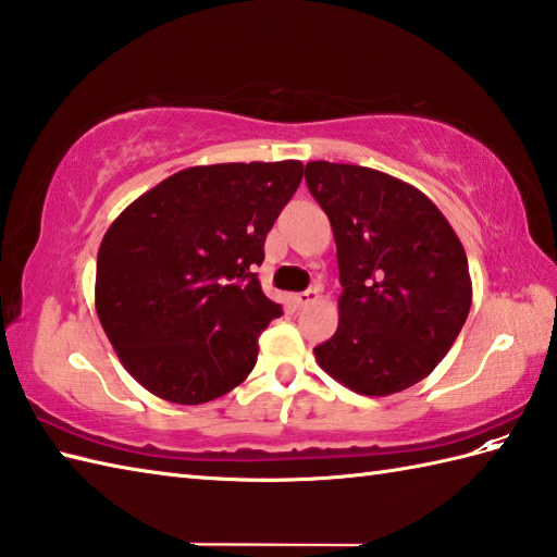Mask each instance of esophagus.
<instances>
[{
	"label": "esophagus",
	"instance_id": "esophagus-1",
	"mask_svg": "<svg viewBox=\"0 0 557 557\" xmlns=\"http://www.w3.org/2000/svg\"><path fill=\"white\" fill-rule=\"evenodd\" d=\"M318 299H321V289H318V287H311V289H306V292L297 294V297H294V304H297L299 309H306V306L315 304Z\"/></svg>",
	"mask_w": 557,
	"mask_h": 557
}]
</instances>
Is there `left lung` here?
Masks as SVG:
<instances>
[{"instance_id":"left-lung-1","label":"left lung","mask_w":557,"mask_h":557,"mask_svg":"<svg viewBox=\"0 0 557 557\" xmlns=\"http://www.w3.org/2000/svg\"><path fill=\"white\" fill-rule=\"evenodd\" d=\"M306 184L333 224L342 294L321 369L366 397L423 381L471 309L465 246L417 186L359 164L309 162Z\"/></svg>"}]
</instances>
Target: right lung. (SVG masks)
<instances>
[{
	"label": "right lung",
	"instance_id": "1",
	"mask_svg": "<svg viewBox=\"0 0 557 557\" xmlns=\"http://www.w3.org/2000/svg\"><path fill=\"white\" fill-rule=\"evenodd\" d=\"M299 160L200 164L138 196L98 251L96 311L124 369L174 405L227 395L282 315L256 277Z\"/></svg>",
	"mask_w": 557,
	"mask_h": 557
}]
</instances>
